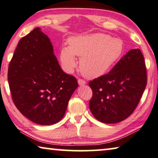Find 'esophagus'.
Listing matches in <instances>:
<instances>
[{"label": "esophagus", "mask_w": 158, "mask_h": 158, "mask_svg": "<svg viewBox=\"0 0 158 158\" xmlns=\"http://www.w3.org/2000/svg\"><path fill=\"white\" fill-rule=\"evenodd\" d=\"M78 84H79L80 86H84L86 84V81H84L83 79H78Z\"/></svg>", "instance_id": "obj_1"}]
</instances>
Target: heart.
<instances>
[{
    "mask_svg": "<svg viewBox=\"0 0 158 158\" xmlns=\"http://www.w3.org/2000/svg\"><path fill=\"white\" fill-rule=\"evenodd\" d=\"M68 42L69 47H62L60 50L63 68L72 73L77 66L75 56H79L80 69L88 78L104 74L121 56L123 49L121 40L104 33L78 35Z\"/></svg>",
    "mask_w": 158,
    "mask_h": 158,
    "instance_id": "1",
    "label": "heart"
}]
</instances>
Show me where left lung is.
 Returning a JSON list of instances; mask_svg holds the SVG:
<instances>
[{
	"instance_id": "left-lung-1",
	"label": "left lung",
	"mask_w": 158,
	"mask_h": 158,
	"mask_svg": "<svg viewBox=\"0 0 158 158\" xmlns=\"http://www.w3.org/2000/svg\"><path fill=\"white\" fill-rule=\"evenodd\" d=\"M147 84L144 57L139 49H131L108 73L89 81L93 96L89 108L104 123H116L131 116Z\"/></svg>"
}]
</instances>
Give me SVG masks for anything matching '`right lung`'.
Returning a JSON list of instances; mask_svg holds the SVG:
<instances>
[{"mask_svg": "<svg viewBox=\"0 0 158 158\" xmlns=\"http://www.w3.org/2000/svg\"><path fill=\"white\" fill-rule=\"evenodd\" d=\"M8 80L17 109L42 126L61 121L78 87L76 78L61 69L50 40L40 27L19 41L9 64Z\"/></svg>", "mask_w": 158, "mask_h": 158, "instance_id": "right-lung-1", "label": "right lung"}]
</instances>
